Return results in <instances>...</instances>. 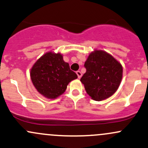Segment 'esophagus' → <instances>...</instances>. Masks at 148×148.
I'll list each match as a JSON object with an SVG mask.
<instances>
[{
  "instance_id": "1",
  "label": "esophagus",
  "mask_w": 148,
  "mask_h": 148,
  "mask_svg": "<svg viewBox=\"0 0 148 148\" xmlns=\"http://www.w3.org/2000/svg\"><path fill=\"white\" fill-rule=\"evenodd\" d=\"M76 74H77V77H78V78H80L81 77H82V73H81V72L80 71H76Z\"/></svg>"
}]
</instances>
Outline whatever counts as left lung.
<instances>
[{
	"label": "left lung",
	"mask_w": 148,
	"mask_h": 148,
	"mask_svg": "<svg viewBox=\"0 0 148 148\" xmlns=\"http://www.w3.org/2000/svg\"><path fill=\"white\" fill-rule=\"evenodd\" d=\"M84 66L86 73L80 81L92 99L95 101L107 99L118 90L123 68L112 55L95 50L89 55Z\"/></svg>",
	"instance_id": "8db88e82"
}]
</instances>
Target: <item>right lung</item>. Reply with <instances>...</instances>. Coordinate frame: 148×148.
Wrapping results in <instances>:
<instances>
[{
  "mask_svg": "<svg viewBox=\"0 0 148 148\" xmlns=\"http://www.w3.org/2000/svg\"><path fill=\"white\" fill-rule=\"evenodd\" d=\"M32 82L38 92L48 99H56L66 91L71 81L77 78L61 53L47 52L33 65Z\"/></svg>",
  "mask_w": 148,
  "mask_h": 148,
  "instance_id": "add662e5",
  "label": "right lung"
}]
</instances>
